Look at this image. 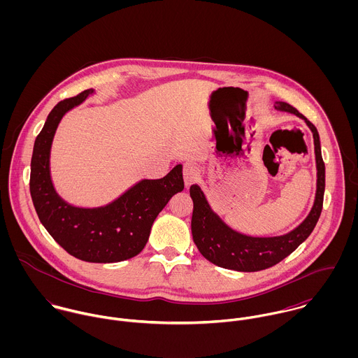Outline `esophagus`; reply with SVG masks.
I'll use <instances>...</instances> for the list:
<instances>
[{"instance_id": "1", "label": "esophagus", "mask_w": 358, "mask_h": 358, "mask_svg": "<svg viewBox=\"0 0 358 358\" xmlns=\"http://www.w3.org/2000/svg\"><path fill=\"white\" fill-rule=\"evenodd\" d=\"M199 175H200V169L196 165V162L187 161L183 164V179H185L186 186L192 185L199 178Z\"/></svg>"}]
</instances>
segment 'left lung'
<instances>
[{"mask_svg":"<svg viewBox=\"0 0 358 358\" xmlns=\"http://www.w3.org/2000/svg\"><path fill=\"white\" fill-rule=\"evenodd\" d=\"M274 107L280 111L292 113L305 120L307 127L313 132L317 165L315 200L306 219L292 231L278 237H251L229 227L217 216V213L212 210L200 186L193 185L190 187V197L194 205L192 216L193 241L206 260L223 268L237 271H259L280 263L282 259L291 255L311 234L322 210L325 165L321 155L317 128L303 114L288 103L275 102Z\"/></svg>","mask_w":358,"mask_h":358,"instance_id":"obj_1","label":"left lung"}]
</instances>
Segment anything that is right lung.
<instances>
[{
  "instance_id": "1",
  "label": "right lung",
  "mask_w": 358,
  "mask_h": 358,
  "mask_svg": "<svg viewBox=\"0 0 358 358\" xmlns=\"http://www.w3.org/2000/svg\"><path fill=\"white\" fill-rule=\"evenodd\" d=\"M94 90L64 99L52 108L38 134L30 172V194L36 212L52 238L70 255L91 263H114L138 255L146 245L157 215L185 189L182 165L161 179H143L110 204L80 208L55 190L50 155L62 117L81 104Z\"/></svg>"
}]
</instances>
